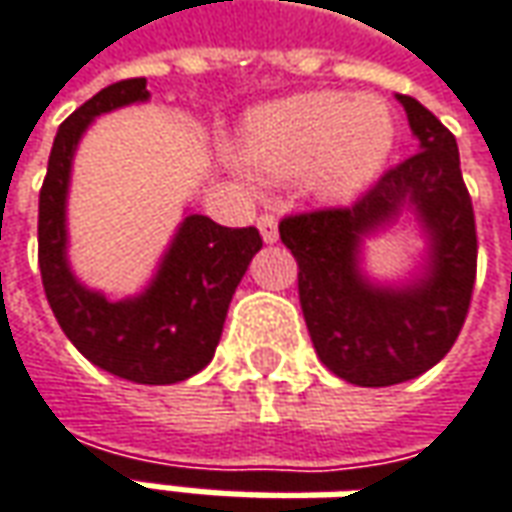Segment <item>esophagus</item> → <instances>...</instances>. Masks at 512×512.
I'll return each mask as SVG.
<instances>
[{"instance_id":"esophagus-1","label":"esophagus","mask_w":512,"mask_h":512,"mask_svg":"<svg viewBox=\"0 0 512 512\" xmlns=\"http://www.w3.org/2000/svg\"><path fill=\"white\" fill-rule=\"evenodd\" d=\"M257 229H260V235L266 243H277V218L269 215V212H263L260 218H257Z\"/></svg>"}]
</instances>
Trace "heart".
Returning a JSON list of instances; mask_svg holds the SVG:
<instances>
[{
  "label": "heart",
  "instance_id": "b5f03b06",
  "mask_svg": "<svg viewBox=\"0 0 512 512\" xmlns=\"http://www.w3.org/2000/svg\"><path fill=\"white\" fill-rule=\"evenodd\" d=\"M394 147V118L377 96L300 93L246 115L238 158L257 178L300 175L317 195L343 198L368 186Z\"/></svg>",
  "mask_w": 512,
  "mask_h": 512
}]
</instances>
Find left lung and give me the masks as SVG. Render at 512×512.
Here are the masks:
<instances>
[{
	"label": "left lung",
	"mask_w": 512,
	"mask_h": 512,
	"mask_svg": "<svg viewBox=\"0 0 512 512\" xmlns=\"http://www.w3.org/2000/svg\"><path fill=\"white\" fill-rule=\"evenodd\" d=\"M397 98L419 150L385 169L354 203L280 221L314 351L328 371L362 388L397 385L442 360L465 326L476 283V218L456 138L416 98ZM405 202L432 238L429 274L405 290H377L356 266L359 240Z\"/></svg>",
	"instance_id": "1"
}]
</instances>
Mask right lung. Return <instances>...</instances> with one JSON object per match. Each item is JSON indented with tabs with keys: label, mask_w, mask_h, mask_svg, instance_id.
I'll return each instance as SVG.
<instances>
[{
	"label": "right lung",
	"mask_w": 512,
	"mask_h": 512,
	"mask_svg": "<svg viewBox=\"0 0 512 512\" xmlns=\"http://www.w3.org/2000/svg\"><path fill=\"white\" fill-rule=\"evenodd\" d=\"M144 98L147 79L115 81L62 121L39 192V269L50 309L87 360L130 382L172 385L215 357L232 294L263 238L255 226L229 229L189 215L141 297L110 303L73 277L64 255V201L76 144L96 115Z\"/></svg>",
	"instance_id": "right-lung-1"
}]
</instances>
